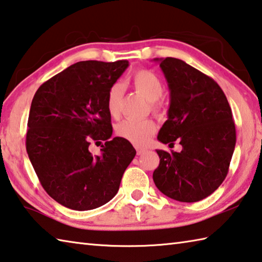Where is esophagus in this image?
I'll return each instance as SVG.
<instances>
[{"label": "esophagus", "mask_w": 262, "mask_h": 262, "mask_svg": "<svg viewBox=\"0 0 262 262\" xmlns=\"http://www.w3.org/2000/svg\"><path fill=\"white\" fill-rule=\"evenodd\" d=\"M136 152H137V156H142L145 152V150L144 149H139V147H137Z\"/></svg>", "instance_id": "34e87169"}]
</instances>
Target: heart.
I'll use <instances>...</instances> for the list:
<instances>
[{"instance_id":"b5f03b06","label":"heart","mask_w":262,"mask_h":262,"mask_svg":"<svg viewBox=\"0 0 262 262\" xmlns=\"http://www.w3.org/2000/svg\"><path fill=\"white\" fill-rule=\"evenodd\" d=\"M132 84L137 93L142 95L147 102L152 103V111L157 115H160L161 108L155 102L163 96L165 84L158 75L149 70H139L133 74ZM122 97L123 85L117 82L108 90L106 98L107 111L113 118L120 116ZM156 123L150 119L142 121L126 119V120L118 123L116 132L119 136L129 141L134 145L144 146L149 143L152 135L156 133Z\"/></svg>"}]
</instances>
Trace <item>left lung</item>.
<instances>
[{"mask_svg": "<svg viewBox=\"0 0 262 262\" xmlns=\"http://www.w3.org/2000/svg\"><path fill=\"white\" fill-rule=\"evenodd\" d=\"M159 61L167 80L168 119L158 140L182 145L180 152L157 150L156 187L183 203L206 198L220 187L229 169L236 144V128L229 103L212 78L185 61L167 57Z\"/></svg>", "mask_w": 262, "mask_h": 262, "instance_id": "1", "label": "left lung"}]
</instances>
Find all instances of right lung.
<instances>
[{
	"mask_svg": "<svg viewBox=\"0 0 262 262\" xmlns=\"http://www.w3.org/2000/svg\"><path fill=\"white\" fill-rule=\"evenodd\" d=\"M128 60L78 61L42 83L33 97L26 150L43 189L71 210L88 211L116 196L136 151L112 136L107 93ZM106 142L93 156L90 142Z\"/></svg>",
	"mask_w": 262,
	"mask_h": 262,
	"instance_id": "right-lung-1",
	"label": "right lung"
}]
</instances>
